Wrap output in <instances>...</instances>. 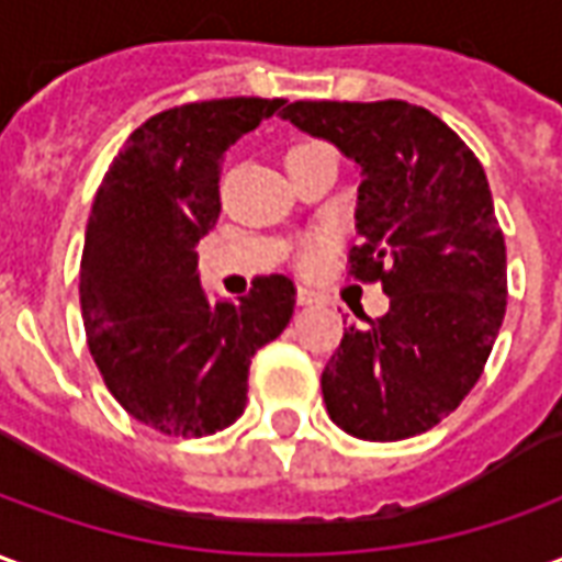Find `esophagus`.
Masks as SVG:
<instances>
[{
    "label": "esophagus",
    "instance_id": "obj_1",
    "mask_svg": "<svg viewBox=\"0 0 562 562\" xmlns=\"http://www.w3.org/2000/svg\"><path fill=\"white\" fill-rule=\"evenodd\" d=\"M316 301H318L316 292H310V289H297V304L301 306H313Z\"/></svg>",
    "mask_w": 562,
    "mask_h": 562
}]
</instances>
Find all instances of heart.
I'll return each instance as SVG.
<instances>
[{"label":"heart","mask_w":562,"mask_h":562,"mask_svg":"<svg viewBox=\"0 0 562 562\" xmlns=\"http://www.w3.org/2000/svg\"><path fill=\"white\" fill-rule=\"evenodd\" d=\"M325 256V240H310V244H304V249H301V265L304 268H313V265H318V258Z\"/></svg>","instance_id":"1"}]
</instances>
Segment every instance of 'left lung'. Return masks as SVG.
<instances>
[{
    "instance_id": "left-lung-1",
    "label": "left lung",
    "mask_w": 562,
    "mask_h": 562,
    "mask_svg": "<svg viewBox=\"0 0 562 562\" xmlns=\"http://www.w3.org/2000/svg\"><path fill=\"white\" fill-rule=\"evenodd\" d=\"M280 116L358 165L349 273L391 297L330 355V422L370 442L424 434L479 382L506 316V240L482 161L439 116L397 99L292 102Z\"/></svg>"
}]
</instances>
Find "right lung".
Segmentation results:
<instances>
[{"instance_id": "add662e5", "label": "right lung", "mask_w": 562, "mask_h": 562, "mask_svg": "<svg viewBox=\"0 0 562 562\" xmlns=\"http://www.w3.org/2000/svg\"><path fill=\"white\" fill-rule=\"evenodd\" d=\"M282 99H213L149 116L92 201L80 310L92 361L132 418L210 436L246 409L249 361L294 313V282L258 277L240 301H210L195 246L220 220V161Z\"/></svg>"}]
</instances>
